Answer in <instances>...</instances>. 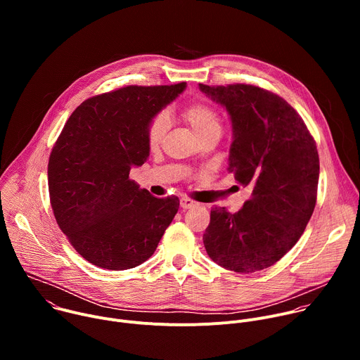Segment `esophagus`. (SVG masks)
Returning <instances> with one entry per match:
<instances>
[{
  "label": "esophagus",
  "mask_w": 360,
  "mask_h": 360,
  "mask_svg": "<svg viewBox=\"0 0 360 360\" xmlns=\"http://www.w3.org/2000/svg\"><path fill=\"white\" fill-rule=\"evenodd\" d=\"M179 203H181V208L182 210H189V208H193V207H196V202L195 200H192V199H189V198H181V200H179Z\"/></svg>",
  "instance_id": "obj_1"
}]
</instances>
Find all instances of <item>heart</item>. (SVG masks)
I'll return each mask as SVG.
<instances>
[{
	"label": "heart",
	"mask_w": 360,
	"mask_h": 360,
	"mask_svg": "<svg viewBox=\"0 0 360 360\" xmlns=\"http://www.w3.org/2000/svg\"><path fill=\"white\" fill-rule=\"evenodd\" d=\"M182 118L192 128L195 135L199 139L208 136H221L222 132V118L219 112L203 102H193L182 110ZM167 118L164 115H158L153 118L146 131V142L149 148H157L167 132Z\"/></svg>",
	"instance_id": "heart-1"
}]
</instances>
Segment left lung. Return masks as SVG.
I'll list each match as a JSON object with an SVG mask.
<instances>
[{"label": "left lung", "instance_id": "8db88e82", "mask_svg": "<svg viewBox=\"0 0 360 360\" xmlns=\"http://www.w3.org/2000/svg\"><path fill=\"white\" fill-rule=\"evenodd\" d=\"M199 89L228 111V172L252 188L238 212L212 208L205 249L219 266L238 274L266 269L292 249L314 214L316 142L299 114L274 92L245 84H199Z\"/></svg>", "mask_w": 360, "mask_h": 360}]
</instances>
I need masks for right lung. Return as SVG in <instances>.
Masks as SVG:
<instances>
[{
	"label": "right lung",
	"mask_w": 360,
	"mask_h": 360,
	"mask_svg": "<svg viewBox=\"0 0 360 360\" xmlns=\"http://www.w3.org/2000/svg\"><path fill=\"white\" fill-rule=\"evenodd\" d=\"M186 88L129 85L85 99L72 112L48 162L56 219L89 264L131 269L155 252L179 208L129 179L149 157L150 121Z\"/></svg>",
	"instance_id": "1"
}]
</instances>
